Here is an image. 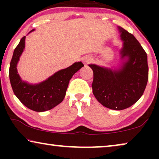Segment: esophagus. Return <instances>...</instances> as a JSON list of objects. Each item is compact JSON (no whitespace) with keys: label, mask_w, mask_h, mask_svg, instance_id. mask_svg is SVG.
<instances>
[{"label":"esophagus","mask_w":159,"mask_h":159,"mask_svg":"<svg viewBox=\"0 0 159 159\" xmlns=\"http://www.w3.org/2000/svg\"><path fill=\"white\" fill-rule=\"evenodd\" d=\"M82 61L84 65H88L93 61V58L90 56H85L82 58Z\"/></svg>","instance_id":"34e87169"}]
</instances>
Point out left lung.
Segmentation results:
<instances>
[{
	"mask_svg": "<svg viewBox=\"0 0 159 159\" xmlns=\"http://www.w3.org/2000/svg\"><path fill=\"white\" fill-rule=\"evenodd\" d=\"M122 47L116 66L90 64L93 71V93L100 103L110 109L129 108L140 98L148 80V57L138 40L120 27Z\"/></svg>",
	"mask_w": 159,
	"mask_h": 159,
	"instance_id": "1",
	"label": "left lung"
}]
</instances>
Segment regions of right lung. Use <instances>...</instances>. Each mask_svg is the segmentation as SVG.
<instances>
[{"instance_id": "add662e5", "label": "right lung", "mask_w": 159, "mask_h": 159, "mask_svg": "<svg viewBox=\"0 0 159 159\" xmlns=\"http://www.w3.org/2000/svg\"><path fill=\"white\" fill-rule=\"evenodd\" d=\"M25 39L26 36L21 39L14 49L10 63L9 79L13 91L21 103L30 109L38 112L51 110L63 101L69 80L84 65L81 61L74 63L71 66L56 71L39 83L24 81L18 74L17 64L25 51Z\"/></svg>"}]
</instances>
